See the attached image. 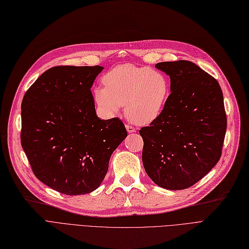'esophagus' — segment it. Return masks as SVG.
Segmentation results:
<instances>
[{
  "label": "esophagus",
  "instance_id": "esophagus-1",
  "mask_svg": "<svg viewBox=\"0 0 249 249\" xmlns=\"http://www.w3.org/2000/svg\"><path fill=\"white\" fill-rule=\"evenodd\" d=\"M125 127H126V131H127L128 133H134V132H136V128H135L134 126L130 125V124H126Z\"/></svg>",
  "mask_w": 249,
  "mask_h": 249
}]
</instances>
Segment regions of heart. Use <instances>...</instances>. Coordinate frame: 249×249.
Listing matches in <instances>:
<instances>
[{"instance_id": "heart-1", "label": "heart", "mask_w": 249, "mask_h": 249, "mask_svg": "<svg viewBox=\"0 0 249 249\" xmlns=\"http://www.w3.org/2000/svg\"><path fill=\"white\" fill-rule=\"evenodd\" d=\"M105 88L93 89V100L106 117L125 114L137 124H149L161 114L170 96L167 76L149 67L132 64L116 66L103 77Z\"/></svg>"}]
</instances>
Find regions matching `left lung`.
I'll use <instances>...</instances> for the list:
<instances>
[{"mask_svg": "<svg viewBox=\"0 0 249 249\" xmlns=\"http://www.w3.org/2000/svg\"><path fill=\"white\" fill-rule=\"evenodd\" d=\"M171 79L161 114L139 131L147 175L162 188L191 187L217 164L227 131L219 83L190 61L158 63Z\"/></svg>", "mask_w": 249, "mask_h": 249, "instance_id": "left-lung-1", "label": "left lung"}]
</instances>
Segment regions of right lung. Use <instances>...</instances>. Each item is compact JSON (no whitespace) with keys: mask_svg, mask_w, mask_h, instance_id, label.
<instances>
[{"mask_svg":"<svg viewBox=\"0 0 249 249\" xmlns=\"http://www.w3.org/2000/svg\"><path fill=\"white\" fill-rule=\"evenodd\" d=\"M104 68L57 66L21 103L20 141L35 176L69 196L97 190L111 154L127 136L121 119L97 116L90 88Z\"/></svg>","mask_w":249,"mask_h":249,"instance_id":"add662e5","label":"right lung"}]
</instances>
